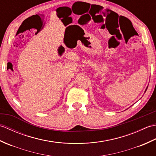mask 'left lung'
<instances>
[{
	"mask_svg": "<svg viewBox=\"0 0 156 156\" xmlns=\"http://www.w3.org/2000/svg\"><path fill=\"white\" fill-rule=\"evenodd\" d=\"M146 90H147V89H146ZM146 90H145V91H146Z\"/></svg>",
	"mask_w": 156,
	"mask_h": 156,
	"instance_id": "obj_1",
	"label": "left lung"
}]
</instances>
